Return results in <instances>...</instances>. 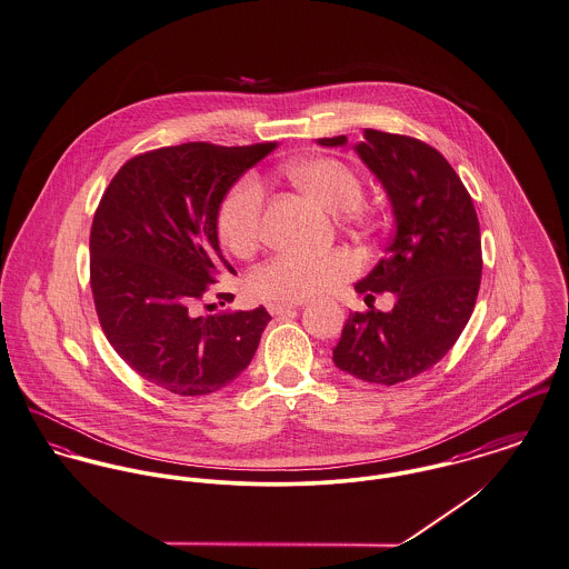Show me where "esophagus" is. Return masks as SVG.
I'll return each instance as SVG.
<instances>
[{"label": "esophagus", "instance_id": "obj_1", "mask_svg": "<svg viewBox=\"0 0 569 569\" xmlns=\"http://www.w3.org/2000/svg\"><path fill=\"white\" fill-rule=\"evenodd\" d=\"M302 307V302H293V305H282V302H273V305H267V310L271 312V315H276V317H280V315H287V312H291V310H298Z\"/></svg>", "mask_w": 569, "mask_h": 569}]
</instances>
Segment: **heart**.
<instances>
[{"mask_svg":"<svg viewBox=\"0 0 569 569\" xmlns=\"http://www.w3.org/2000/svg\"><path fill=\"white\" fill-rule=\"evenodd\" d=\"M287 171L305 193L335 214L361 204V180L348 164L335 158H305ZM262 204L264 184L257 173L243 176L221 200L217 230L226 248L234 254L254 250L260 237ZM357 269L359 260L343 250L328 254L287 252L262 262L250 278V289L260 300L293 305L332 291L355 276Z\"/></svg>","mask_w":569,"mask_h":569,"instance_id":"heart-1","label":"heart"}]
</instances>
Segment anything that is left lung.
<instances>
[{
    "mask_svg": "<svg viewBox=\"0 0 569 569\" xmlns=\"http://www.w3.org/2000/svg\"><path fill=\"white\" fill-rule=\"evenodd\" d=\"M343 148L348 137L319 139ZM355 152L385 189L393 237L357 293H393L391 312H350L335 365L371 385H398L441 361L476 305L482 254L473 202L450 162L402 134L365 130Z\"/></svg>",
    "mask_w": 569,
    "mask_h": 569,
    "instance_id": "1",
    "label": "left lung"
}]
</instances>
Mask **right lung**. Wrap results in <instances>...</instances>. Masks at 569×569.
<instances>
[{"instance_id": "1", "label": "right lung", "mask_w": 569, "mask_h": 569, "mask_svg": "<svg viewBox=\"0 0 569 569\" xmlns=\"http://www.w3.org/2000/svg\"><path fill=\"white\" fill-rule=\"evenodd\" d=\"M276 143H182L128 160L91 228V289L103 335L143 380L208 396L237 380L269 323L264 307L196 315L223 271L217 210Z\"/></svg>"}]
</instances>
